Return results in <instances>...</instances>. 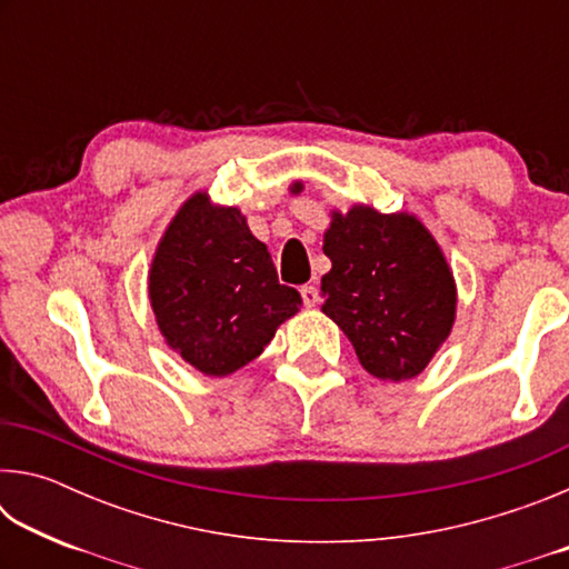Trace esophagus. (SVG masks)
<instances>
[{"label": "esophagus", "mask_w": 569, "mask_h": 569, "mask_svg": "<svg viewBox=\"0 0 569 569\" xmlns=\"http://www.w3.org/2000/svg\"><path fill=\"white\" fill-rule=\"evenodd\" d=\"M301 298H303V306L306 308H313L319 303V288L316 286H301Z\"/></svg>", "instance_id": "esophagus-1"}]
</instances>
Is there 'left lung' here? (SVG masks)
Instances as JSON below:
<instances>
[{
    "mask_svg": "<svg viewBox=\"0 0 569 569\" xmlns=\"http://www.w3.org/2000/svg\"><path fill=\"white\" fill-rule=\"evenodd\" d=\"M296 180L291 192H301ZM331 271L321 278V311L349 336L371 377H419L457 319L455 273L435 236L411 213L371 206L333 210L323 233Z\"/></svg>",
    "mask_w": 569,
    "mask_h": 569,
    "instance_id": "1",
    "label": "left lung"
}]
</instances>
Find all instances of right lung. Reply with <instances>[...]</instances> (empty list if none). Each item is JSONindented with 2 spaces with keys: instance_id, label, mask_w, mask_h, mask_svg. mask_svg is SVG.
<instances>
[{
  "instance_id": "1",
  "label": "right lung",
  "mask_w": 569,
  "mask_h": 569,
  "mask_svg": "<svg viewBox=\"0 0 569 569\" xmlns=\"http://www.w3.org/2000/svg\"><path fill=\"white\" fill-rule=\"evenodd\" d=\"M162 339L206 377H228L261 356L301 296L278 283L266 243L233 206L190 196L162 233L148 273Z\"/></svg>"
}]
</instances>
